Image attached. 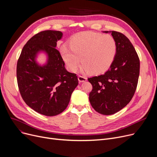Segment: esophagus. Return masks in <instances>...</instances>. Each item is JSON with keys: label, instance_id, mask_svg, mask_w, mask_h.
Wrapping results in <instances>:
<instances>
[{"label": "esophagus", "instance_id": "obj_1", "mask_svg": "<svg viewBox=\"0 0 157 157\" xmlns=\"http://www.w3.org/2000/svg\"><path fill=\"white\" fill-rule=\"evenodd\" d=\"M87 79V78L85 76H78V81L79 82H84V81H86Z\"/></svg>", "mask_w": 157, "mask_h": 157}]
</instances>
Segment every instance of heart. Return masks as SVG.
I'll list each match as a JSON object with an SVG mask.
<instances>
[{"mask_svg": "<svg viewBox=\"0 0 157 157\" xmlns=\"http://www.w3.org/2000/svg\"><path fill=\"white\" fill-rule=\"evenodd\" d=\"M117 52L118 44L113 36L94 32L79 33L71 39V44L60 48L62 59L71 71H76L81 63L82 71L91 74L108 71Z\"/></svg>", "mask_w": 157, "mask_h": 157, "instance_id": "b5f03b06", "label": "heart"}]
</instances>
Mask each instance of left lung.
I'll use <instances>...</instances> for the list:
<instances>
[{"mask_svg": "<svg viewBox=\"0 0 157 157\" xmlns=\"http://www.w3.org/2000/svg\"><path fill=\"white\" fill-rule=\"evenodd\" d=\"M111 33L118 44L113 63L104 74L88 78L92 85L90 102L104 115L116 113L130 102L137 88L140 71L138 55L129 39L122 33Z\"/></svg>", "mask_w": 157, "mask_h": 157, "instance_id": "8db88e82", "label": "left lung"}]
</instances>
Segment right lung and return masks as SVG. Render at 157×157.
Instances as JSON below:
<instances>
[{
  "label": "right lung",
  "mask_w": 157,
  "mask_h": 157,
  "mask_svg": "<svg viewBox=\"0 0 157 157\" xmlns=\"http://www.w3.org/2000/svg\"><path fill=\"white\" fill-rule=\"evenodd\" d=\"M62 37L60 31L37 33L23 46L17 62L16 77L23 100L32 109L48 117L56 116L66 109L78 85L76 74L65 69L62 57L55 48ZM41 50L48 56L47 64L43 67L35 60Z\"/></svg>",
  "instance_id": "right-lung-1"
}]
</instances>
